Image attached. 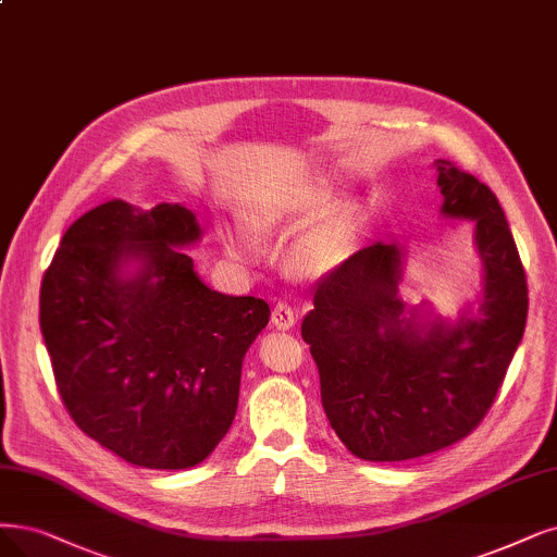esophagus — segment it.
Masks as SVG:
<instances>
[{
	"mask_svg": "<svg viewBox=\"0 0 557 557\" xmlns=\"http://www.w3.org/2000/svg\"><path fill=\"white\" fill-rule=\"evenodd\" d=\"M295 322H297L295 308H293L290 304H287V301H278V304L274 306V310H272V324H274L276 329H281V331H287V329L295 326Z\"/></svg>",
	"mask_w": 557,
	"mask_h": 557,
	"instance_id": "esophagus-1",
	"label": "esophagus"
}]
</instances>
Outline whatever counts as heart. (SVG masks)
<instances>
[{"label": "heart", "instance_id": "obj_1", "mask_svg": "<svg viewBox=\"0 0 557 557\" xmlns=\"http://www.w3.org/2000/svg\"><path fill=\"white\" fill-rule=\"evenodd\" d=\"M333 189L326 183H318L304 191L297 201L290 206H264L253 210L251 226L260 233H270L287 221H297L306 214H313L322 206L329 203ZM356 228V206L351 201H336L329 206L313 224L304 228L297 239L293 242L290 251H287V264L299 276H320L336 267L347 247ZM226 247L237 258H251L256 256V247L239 235H228Z\"/></svg>", "mask_w": 557, "mask_h": 557}]
</instances>
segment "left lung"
Masks as SVG:
<instances>
[{"mask_svg":"<svg viewBox=\"0 0 557 557\" xmlns=\"http://www.w3.org/2000/svg\"><path fill=\"white\" fill-rule=\"evenodd\" d=\"M441 214L473 221L482 260L478 308L455 322L399 299L405 249L376 242L313 287L301 338L320 370L322 407L345 448L405 461L469 436L494 405L528 318V285L496 194L436 160Z\"/></svg>","mask_w":557,"mask_h":557,"instance_id":"left-lung-1","label":"left lung"}]
</instances>
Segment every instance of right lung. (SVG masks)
I'll list each match as a JSON object with an SVG mask.
<instances>
[{"label": "right lung", "instance_id": "add662e5", "mask_svg": "<svg viewBox=\"0 0 557 557\" xmlns=\"http://www.w3.org/2000/svg\"><path fill=\"white\" fill-rule=\"evenodd\" d=\"M201 239L181 203L107 201L61 237L40 285V331L77 428L144 469L201 463L233 425L244 354L270 322L221 295L183 251Z\"/></svg>", "mask_w": 557, "mask_h": 557}]
</instances>
